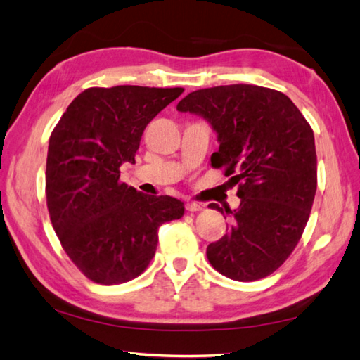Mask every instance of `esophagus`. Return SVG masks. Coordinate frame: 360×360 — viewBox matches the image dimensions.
Returning a JSON list of instances; mask_svg holds the SVG:
<instances>
[{
    "mask_svg": "<svg viewBox=\"0 0 360 360\" xmlns=\"http://www.w3.org/2000/svg\"><path fill=\"white\" fill-rule=\"evenodd\" d=\"M202 210H203V206L197 203V202H187L186 203V211H188V212H197V211H202Z\"/></svg>",
    "mask_w": 360,
    "mask_h": 360,
    "instance_id": "esophagus-1",
    "label": "esophagus"
}]
</instances>
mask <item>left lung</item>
<instances>
[{"label": "left lung", "instance_id": "8db88e82", "mask_svg": "<svg viewBox=\"0 0 360 360\" xmlns=\"http://www.w3.org/2000/svg\"><path fill=\"white\" fill-rule=\"evenodd\" d=\"M178 111L206 119L217 133L211 165L224 168L241 198L210 264L235 281H255L281 266L300 241L318 186L314 135L289 96L249 84L195 90Z\"/></svg>", "mask_w": 360, "mask_h": 360}]
</instances>
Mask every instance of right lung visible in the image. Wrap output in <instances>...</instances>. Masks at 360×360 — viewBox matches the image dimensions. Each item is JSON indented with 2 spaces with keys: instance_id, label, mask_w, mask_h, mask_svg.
<instances>
[{
  "instance_id": "right-lung-1",
  "label": "right lung",
  "mask_w": 360,
  "mask_h": 360,
  "mask_svg": "<svg viewBox=\"0 0 360 360\" xmlns=\"http://www.w3.org/2000/svg\"><path fill=\"white\" fill-rule=\"evenodd\" d=\"M182 87H90L66 108L49 139L46 198L53 230L94 283L131 281L155 255L158 227L181 219L184 203L120 182L135 163L143 131Z\"/></svg>"
}]
</instances>
